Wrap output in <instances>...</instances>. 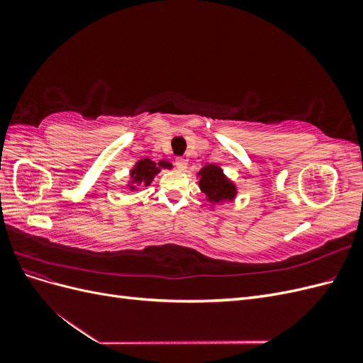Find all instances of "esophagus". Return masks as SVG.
Instances as JSON below:
<instances>
[{"instance_id":"esophagus-1","label":"esophagus","mask_w":363,"mask_h":363,"mask_svg":"<svg viewBox=\"0 0 363 363\" xmlns=\"http://www.w3.org/2000/svg\"><path fill=\"white\" fill-rule=\"evenodd\" d=\"M175 167H177L180 171H186V168H188V162H186V159L183 157H177L175 159Z\"/></svg>"}]
</instances>
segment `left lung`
Segmentation results:
<instances>
[{"label":"left lung","instance_id":"1","mask_svg":"<svg viewBox=\"0 0 363 363\" xmlns=\"http://www.w3.org/2000/svg\"><path fill=\"white\" fill-rule=\"evenodd\" d=\"M196 177H199L200 189L206 195V200L212 203V206L223 204L224 201H233L236 199V183L230 180L218 164H206L196 172Z\"/></svg>","mask_w":363,"mask_h":363}]
</instances>
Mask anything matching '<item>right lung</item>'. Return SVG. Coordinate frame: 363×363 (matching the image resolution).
I'll use <instances>...</instances> for the list:
<instances>
[{
  "instance_id": "right-lung-1",
  "label": "right lung",
  "mask_w": 363,
  "mask_h": 363,
  "mask_svg": "<svg viewBox=\"0 0 363 363\" xmlns=\"http://www.w3.org/2000/svg\"><path fill=\"white\" fill-rule=\"evenodd\" d=\"M172 163L168 160H160L155 162L148 157L140 159L135 163V167L130 171V180H128V188L130 191H138V186H150L155 180L156 175L162 169H171Z\"/></svg>"
}]
</instances>
